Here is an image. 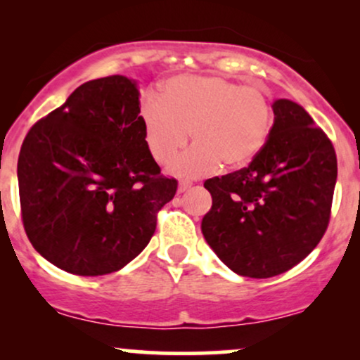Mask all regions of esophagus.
<instances>
[{"mask_svg":"<svg viewBox=\"0 0 360 360\" xmlns=\"http://www.w3.org/2000/svg\"><path fill=\"white\" fill-rule=\"evenodd\" d=\"M193 186V183H189V181H179V188H177V191L179 193H184V191H188L189 188H191Z\"/></svg>","mask_w":360,"mask_h":360,"instance_id":"obj_1","label":"esophagus"}]
</instances>
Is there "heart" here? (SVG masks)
Here are the masks:
<instances>
[{"instance_id": "1", "label": "heart", "mask_w": 360, "mask_h": 360, "mask_svg": "<svg viewBox=\"0 0 360 360\" xmlns=\"http://www.w3.org/2000/svg\"><path fill=\"white\" fill-rule=\"evenodd\" d=\"M143 137L159 164L172 162L179 176H205L218 167L240 169L266 147L274 125L269 93L217 76H176L164 82L157 100L140 111Z\"/></svg>"}]
</instances>
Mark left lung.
<instances>
[{
	"mask_svg": "<svg viewBox=\"0 0 360 360\" xmlns=\"http://www.w3.org/2000/svg\"><path fill=\"white\" fill-rule=\"evenodd\" d=\"M266 147L247 167L205 181L213 198L201 221L208 245L245 278L266 279L301 262L326 232L337 183L330 139L303 106L276 100Z\"/></svg>",
	"mask_w": 360,
	"mask_h": 360,
	"instance_id": "1",
	"label": "left lung"
}]
</instances>
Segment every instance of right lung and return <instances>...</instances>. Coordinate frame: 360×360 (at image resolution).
<instances>
[{"instance_id":"add662e5","label":"right lung","mask_w":360,"mask_h":360,"mask_svg":"<svg viewBox=\"0 0 360 360\" xmlns=\"http://www.w3.org/2000/svg\"><path fill=\"white\" fill-rule=\"evenodd\" d=\"M125 76L84 82L28 130L18 157L28 240L77 276L122 269L147 247L177 181L160 174Z\"/></svg>"}]
</instances>
